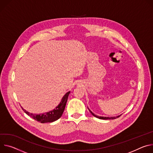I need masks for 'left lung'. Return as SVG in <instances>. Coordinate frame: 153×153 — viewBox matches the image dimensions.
Returning a JSON list of instances; mask_svg holds the SVG:
<instances>
[{
	"label": "left lung",
	"instance_id": "1",
	"mask_svg": "<svg viewBox=\"0 0 153 153\" xmlns=\"http://www.w3.org/2000/svg\"><path fill=\"white\" fill-rule=\"evenodd\" d=\"M89 111H90V112L94 116V117H97V118H100V119H103V120H111V119H115V118H118V117H120V116H121V115H118V116H117V117H99V116H97V115H95L94 113H92V112H91V110H89Z\"/></svg>",
	"mask_w": 153,
	"mask_h": 153
}]
</instances>
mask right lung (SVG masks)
Returning a JSON list of instances; mask_svg holds the SVG:
<instances>
[{
    "mask_svg": "<svg viewBox=\"0 0 153 153\" xmlns=\"http://www.w3.org/2000/svg\"><path fill=\"white\" fill-rule=\"evenodd\" d=\"M69 94H70V92L66 93L64 95V96L62 97L59 105L55 109H53L52 111H49L48 112H45L41 114H34L27 112L22 108V109L28 115H29L30 117L33 118V119H35V120L41 123L53 122L59 119L62 115L63 112L65 109V107L68 97H69Z\"/></svg>",
    "mask_w": 153,
    "mask_h": 153,
    "instance_id": "add662e5",
    "label": "right lung"
}]
</instances>
